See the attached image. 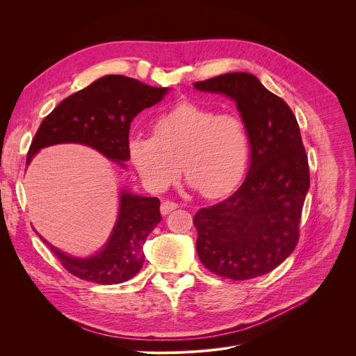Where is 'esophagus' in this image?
Listing matches in <instances>:
<instances>
[{
	"mask_svg": "<svg viewBox=\"0 0 356 356\" xmlns=\"http://www.w3.org/2000/svg\"><path fill=\"white\" fill-rule=\"evenodd\" d=\"M177 208H179L177 203L170 202V200H165V202L161 203L160 211H161V215H168L172 211H175V209H177Z\"/></svg>",
	"mask_w": 356,
	"mask_h": 356,
	"instance_id": "obj_1",
	"label": "esophagus"
}]
</instances>
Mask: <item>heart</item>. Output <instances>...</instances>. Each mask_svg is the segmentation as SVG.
I'll list each match as a JSON object with an SVG mask.
<instances>
[{
    "mask_svg": "<svg viewBox=\"0 0 356 356\" xmlns=\"http://www.w3.org/2000/svg\"><path fill=\"white\" fill-rule=\"evenodd\" d=\"M154 137L134 136L128 154L148 189L163 192L180 173L204 197L229 193L245 173L250 156L247 125L232 112L181 102L160 114Z\"/></svg>",
    "mask_w": 356,
    "mask_h": 356,
    "instance_id": "obj_1",
    "label": "heart"
}]
</instances>
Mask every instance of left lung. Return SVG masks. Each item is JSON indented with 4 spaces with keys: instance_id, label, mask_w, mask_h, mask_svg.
I'll return each instance as SVG.
<instances>
[{
    "instance_id": "obj_1",
    "label": "left lung",
    "mask_w": 356,
    "mask_h": 356,
    "mask_svg": "<svg viewBox=\"0 0 356 356\" xmlns=\"http://www.w3.org/2000/svg\"><path fill=\"white\" fill-rule=\"evenodd\" d=\"M193 86L235 101L251 147L241 188L193 218L197 255L209 271L236 282L267 274L298 241L310 186L300 128L290 106L251 73L219 74Z\"/></svg>"
}]
</instances>
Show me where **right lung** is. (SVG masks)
Listing matches in <instances>:
<instances>
[{
	"instance_id": "right-lung-1",
	"label": "right lung",
	"mask_w": 356,
	"mask_h": 356,
	"mask_svg": "<svg viewBox=\"0 0 356 356\" xmlns=\"http://www.w3.org/2000/svg\"><path fill=\"white\" fill-rule=\"evenodd\" d=\"M167 92L168 88L149 86L122 74L99 78L63 99L42 121L29 149L27 165L44 147L74 143L127 167L131 122L143 109L160 102ZM160 220L157 197L134 195L122 188L115 225L97 254L73 257L39 236L70 274L98 284H118L141 270L145 258L143 245Z\"/></svg>"
}]
</instances>
